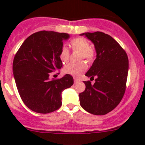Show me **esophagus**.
Here are the masks:
<instances>
[{
	"mask_svg": "<svg viewBox=\"0 0 145 145\" xmlns=\"http://www.w3.org/2000/svg\"><path fill=\"white\" fill-rule=\"evenodd\" d=\"M74 83H77V82L79 81L77 78H74Z\"/></svg>",
	"mask_w": 145,
	"mask_h": 145,
	"instance_id": "1",
	"label": "esophagus"
}]
</instances>
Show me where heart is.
Returning a JSON list of instances; mask_svg holds the SVG:
<instances>
[{"mask_svg":"<svg viewBox=\"0 0 145 145\" xmlns=\"http://www.w3.org/2000/svg\"><path fill=\"white\" fill-rule=\"evenodd\" d=\"M71 47L75 51L81 52V59H85L88 62H91L94 58V50L90 48V43L83 38H76L71 41ZM59 59L63 64L67 63L69 59V50L63 47L59 52ZM86 64L83 62L78 64L71 63L64 67V71L67 74L78 77L84 70L86 69Z\"/></svg>","mask_w":145,"mask_h":145,"instance_id":"b5f03b06","label":"heart"}]
</instances>
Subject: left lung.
<instances>
[{"mask_svg": "<svg viewBox=\"0 0 145 145\" xmlns=\"http://www.w3.org/2000/svg\"><path fill=\"white\" fill-rule=\"evenodd\" d=\"M94 44L96 59L86 74L95 77V83L84 81L86 89L79 94L80 105L92 114L105 115L113 110L122 100L128 72V58L117 42L103 32L83 33ZM94 79V78H93Z\"/></svg>", "mask_w": 145, "mask_h": 145, "instance_id": "1", "label": "left lung"}]
</instances>
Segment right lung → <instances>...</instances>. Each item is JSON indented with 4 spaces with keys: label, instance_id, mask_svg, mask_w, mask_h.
<instances>
[{
    "label": "right lung",
    "instance_id": "add662e5",
    "mask_svg": "<svg viewBox=\"0 0 145 145\" xmlns=\"http://www.w3.org/2000/svg\"><path fill=\"white\" fill-rule=\"evenodd\" d=\"M70 35L55 31L36 32L26 39L13 60L12 71L19 94L26 106L40 114L54 112L62 106V93L74 84L65 74L50 79V74L62 67L59 52Z\"/></svg>",
    "mask_w": 145,
    "mask_h": 145
}]
</instances>
